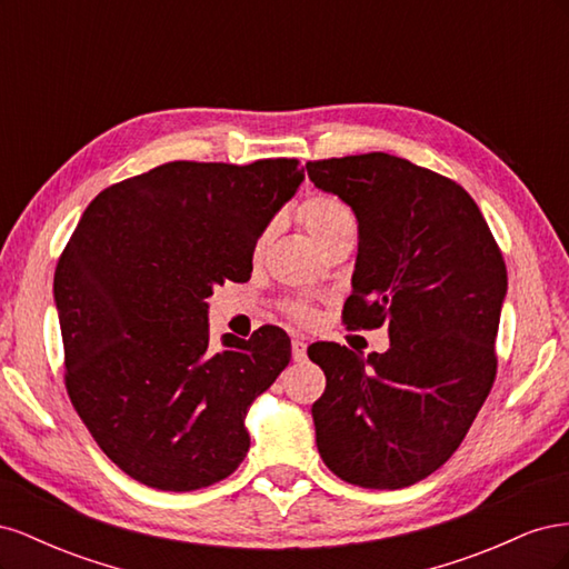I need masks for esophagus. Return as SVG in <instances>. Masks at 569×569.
<instances>
[{"instance_id": "esophagus-1", "label": "esophagus", "mask_w": 569, "mask_h": 569, "mask_svg": "<svg viewBox=\"0 0 569 569\" xmlns=\"http://www.w3.org/2000/svg\"><path fill=\"white\" fill-rule=\"evenodd\" d=\"M306 347L308 343L303 339H295L291 341V358L297 360V363H301V360H306Z\"/></svg>"}]
</instances>
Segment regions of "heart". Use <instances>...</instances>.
Returning a JSON list of instances; mask_svg holds the SVG:
<instances>
[{"mask_svg":"<svg viewBox=\"0 0 569 569\" xmlns=\"http://www.w3.org/2000/svg\"><path fill=\"white\" fill-rule=\"evenodd\" d=\"M299 218L303 228L316 239V244L327 251L332 244L341 242V239H353L356 237V216L347 203L330 194H311L306 197L299 206ZM266 244V234L258 239L256 251H261ZM297 316L301 320L311 318L306 308H297Z\"/></svg>","mask_w":569,"mask_h":569,"instance_id":"heart-1","label":"heart"}]
</instances>
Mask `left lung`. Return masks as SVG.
<instances>
[{"label":"left lung","instance_id":"8db88e82","mask_svg":"<svg viewBox=\"0 0 569 569\" xmlns=\"http://www.w3.org/2000/svg\"><path fill=\"white\" fill-rule=\"evenodd\" d=\"M306 170L358 220L343 322L389 327L385 353L308 349L327 377L311 408L318 451L349 485L403 489L453 456L491 391L503 256L472 197L432 170L382 151Z\"/></svg>","mask_w":569,"mask_h":569}]
</instances>
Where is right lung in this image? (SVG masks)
<instances>
[{
  "instance_id": "obj_1",
  "label": "right lung",
  "mask_w": 569,
  "mask_h": 569,
  "mask_svg": "<svg viewBox=\"0 0 569 569\" xmlns=\"http://www.w3.org/2000/svg\"><path fill=\"white\" fill-rule=\"evenodd\" d=\"M297 159L173 161L107 187L59 258L66 389L120 470L161 491L232 475L247 412L291 358L284 330L209 335V299L247 282L258 237L297 194Z\"/></svg>"
}]
</instances>
